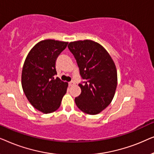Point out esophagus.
<instances>
[{
	"instance_id": "obj_1",
	"label": "esophagus",
	"mask_w": 154,
	"mask_h": 154,
	"mask_svg": "<svg viewBox=\"0 0 154 154\" xmlns=\"http://www.w3.org/2000/svg\"><path fill=\"white\" fill-rule=\"evenodd\" d=\"M73 85H75V81H71V82H69V86H73Z\"/></svg>"
}]
</instances>
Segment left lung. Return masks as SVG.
<instances>
[{
	"instance_id": "8db88e82",
	"label": "left lung",
	"mask_w": 154,
	"mask_h": 154,
	"mask_svg": "<svg viewBox=\"0 0 154 154\" xmlns=\"http://www.w3.org/2000/svg\"><path fill=\"white\" fill-rule=\"evenodd\" d=\"M68 48L76 60L81 93L75 98L80 110L90 115L100 113L110 104L117 86V71L108 52L90 40L71 42Z\"/></svg>"
}]
</instances>
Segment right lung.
Wrapping results in <instances>:
<instances>
[{"label": "right lung", "mask_w": 154, "mask_h": 154, "mask_svg": "<svg viewBox=\"0 0 154 154\" xmlns=\"http://www.w3.org/2000/svg\"><path fill=\"white\" fill-rule=\"evenodd\" d=\"M67 42L44 40L29 52L22 73L25 95L35 109L44 113L54 112L60 106L68 83L57 77L56 60L66 48Z\"/></svg>", "instance_id": "add662e5"}]
</instances>
